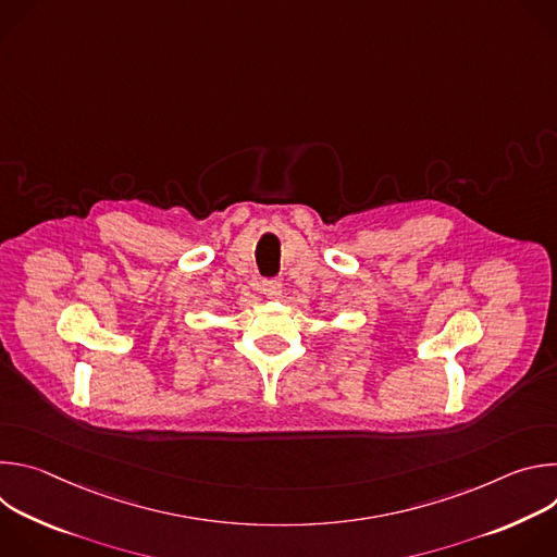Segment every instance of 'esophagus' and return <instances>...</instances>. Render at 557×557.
Wrapping results in <instances>:
<instances>
[{"instance_id": "1", "label": "esophagus", "mask_w": 557, "mask_h": 557, "mask_svg": "<svg viewBox=\"0 0 557 557\" xmlns=\"http://www.w3.org/2000/svg\"><path fill=\"white\" fill-rule=\"evenodd\" d=\"M262 293L269 297V299H277L282 295V282L277 277H271V280H264L262 282Z\"/></svg>"}]
</instances>
